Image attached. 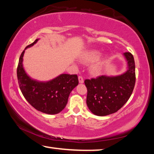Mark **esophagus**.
Masks as SVG:
<instances>
[{
	"label": "esophagus",
	"mask_w": 154,
	"mask_h": 154,
	"mask_svg": "<svg viewBox=\"0 0 154 154\" xmlns=\"http://www.w3.org/2000/svg\"><path fill=\"white\" fill-rule=\"evenodd\" d=\"M78 79H79V83H83V82H84V80H83V77L82 76H79V77H78Z\"/></svg>",
	"instance_id": "obj_1"
}]
</instances>
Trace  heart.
Instances as JSON below:
<instances>
[{
    "mask_svg": "<svg viewBox=\"0 0 154 154\" xmlns=\"http://www.w3.org/2000/svg\"><path fill=\"white\" fill-rule=\"evenodd\" d=\"M102 55V52L96 49H92L83 52L80 57V60L83 64H92L90 66V72L93 75H100L104 70V68L108 61L107 56Z\"/></svg>",
    "mask_w": 154,
    "mask_h": 154,
    "instance_id": "heart-1",
    "label": "heart"
}]
</instances>
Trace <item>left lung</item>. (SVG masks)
I'll use <instances>...</instances> for the list:
<instances>
[{
  "label": "left lung",
  "instance_id": "8db88e82",
  "mask_svg": "<svg viewBox=\"0 0 154 154\" xmlns=\"http://www.w3.org/2000/svg\"><path fill=\"white\" fill-rule=\"evenodd\" d=\"M126 71L118 75H104L85 80L88 89L86 103L93 114L105 116L116 113L128 100L135 84V63L130 52L123 54Z\"/></svg>",
  "mask_w": 154,
  "mask_h": 154
}]
</instances>
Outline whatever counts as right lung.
Wrapping results in <instances>:
<instances>
[{
    "label": "right lung",
    "instance_id": "obj_1",
    "mask_svg": "<svg viewBox=\"0 0 154 154\" xmlns=\"http://www.w3.org/2000/svg\"><path fill=\"white\" fill-rule=\"evenodd\" d=\"M28 45L21 54L17 69L18 83L23 96L34 108L42 113L55 115L66 106L70 93L79 83L77 75L60 74L51 80L41 82L32 79L23 65L25 50L37 43Z\"/></svg>",
    "mask_w": 154,
    "mask_h": 154
}]
</instances>
